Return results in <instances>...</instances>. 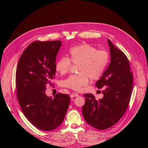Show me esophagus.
<instances>
[{
  "label": "esophagus",
  "mask_w": 148,
  "mask_h": 148,
  "mask_svg": "<svg viewBox=\"0 0 148 148\" xmlns=\"http://www.w3.org/2000/svg\"><path fill=\"white\" fill-rule=\"evenodd\" d=\"M78 96V94L76 93H71L70 97H71V98H73V97H77Z\"/></svg>",
  "instance_id": "1"
}]
</instances>
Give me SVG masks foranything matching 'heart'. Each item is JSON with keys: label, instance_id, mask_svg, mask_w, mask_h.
Instances as JSON below:
<instances>
[{"label": "heart", "instance_id": "heart-1", "mask_svg": "<svg viewBox=\"0 0 148 148\" xmlns=\"http://www.w3.org/2000/svg\"><path fill=\"white\" fill-rule=\"evenodd\" d=\"M109 61V54L106 50H97L93 46L83 44L72 48L69 51V58L62 57L56 62V70L61 74L69 71L71 62L79 64V74L71 76L62 82L63 87L80 92L91 79L95 80L102 76Z\"/></svg>", "mask_w": 148, "mask_h": 148}]
</instances>
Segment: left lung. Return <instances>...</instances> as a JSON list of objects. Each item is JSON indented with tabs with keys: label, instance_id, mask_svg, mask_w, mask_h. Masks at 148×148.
Wrapping results in <instances>:
<instances>
[{
	"label": "left lung",
	"instance_id": "1",
	"mask_svg": "<svg viewBox=\"0 0 148 148\" xmlns=\"http://www.w3.org/2000/svg\"><path fill=\"white\" fill-rule=\"evenodd\" d=\"M108 42L111 62L95 84L103 89V98L97 100L93 94L83 95V117L88 124L99 130L108 129L121 118L129 104L133 86V74L127 56L109 39Z\"/></svg>",
	"mask_w": 148,
	"mask_h": 148
}]
</instances>
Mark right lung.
Listing matches in <instances>:
<instances>
[{"instance_id":"add662e5","label":"right lung","mask_w":148,"mask_h":148,"mask_svg":"<svg viewBox=\"0 0 148 148\" xmlns=\"http://www.w3.org/2000/svg\"><path fill=\"white\" fill-rule=\"evenodd\" d=\"M60 40L34 41L19 60L16 72V88L19 104L25 116L36 128L51 131L64 119L70 96L58 93L53 98L46 95L47 84L55 76L56 56Z\"/></svg>"}]
</instances>
